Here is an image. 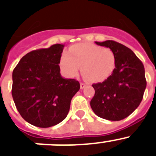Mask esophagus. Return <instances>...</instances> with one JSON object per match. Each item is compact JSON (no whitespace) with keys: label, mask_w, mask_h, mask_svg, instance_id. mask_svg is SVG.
<instances>
[{"label":"esophagus","mask_w":156,"mask_h":156,"mask_svg":"<svg viewBox=\"0 0 156 156\" xmlns=\"http://www.w3.org/2000/svg\"><path fill=\"white\" fill-rule=\"evenodd\" d=\"M85 87H86V84H85V83H80V88H81V89H83Z\"/></svg>","instance_id":"esophagus-1"}]
</instances>
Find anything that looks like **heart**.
Here are the masks:
<instances>
[{
	"instance_id": "1",
	"label": "heart",
	"mask_w": 156,
	"mask_h": 156,
	"mask_svg": "<svg viewBox=\"0 0 156 156\" xmlns=\"http://www.w3.org/2000/svg\"><path fill=\"white\" fill-rule=\"evenodd\" d=\"M115 63L116 57L112 49L89 43L72 45L60 60L61 69L66 76H76L81 66L83 76L92 83L108 79L115 69Z\"/></svg>"
}]
</instances>
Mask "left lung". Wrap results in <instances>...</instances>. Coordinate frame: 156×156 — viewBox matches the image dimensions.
<instances>
[{
    "mask_svg": "<svg viewBox=\"0 0 156 156\" xmlns=\"http://www.w3.org/2000/svg\"><path fill=\"white\" fill-rule=\"evenodd\" d=\"M95 43L113 51L116 63L108 79L92 85L95 93L90 107L102 119L121 120L129 116L142 101L147 84L144 65L122 44L114 41Z\"/></svg>",
    "mask_w": 156,
    "mask_h": 156,
    "instance_id": "8db88e82",
    "label": "left lung"
}]
</instances>
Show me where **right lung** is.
Masks as SVG:
<instances>
[{"label": "right lung", "instance_id": "1", "mask_svg": "<svg viewBox=\"0 0 156 156\" xmlns=\"http://www.w3.org/2000/svg\"><path fill=\"white\" fill-rule=\"evenodd\" d=\"M64 45L32 51L19 61L12 73V94L25 120L38 127L55 126L66 119L70 103L80 90L75 79H64L60 63Z\"/></svg>", "mask_w": 156, "mask_h": 156}]
</instances>
